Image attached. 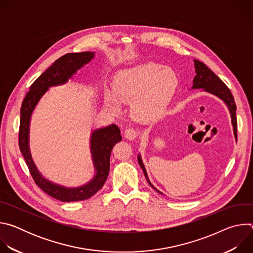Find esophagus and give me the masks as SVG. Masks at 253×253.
I'll use <instances>...</instances> for the list:
<instances>
[{
	"instance_id": "1",
	"label": "esophagus",
	"mask_w": 253,
	"mask_h": 253,
	"mask_svg": "<svg viewBox=\"0 0 253 253\" xmlns=\"http://www.w3.org/2000/svg\"><path fill=\"white\" fill-rule=\"evenodd\" d=\"M124 135H125V138L128 140H135L138 136V133L134 128H127L124 132Z\"/></svg>"
}]
</instances>
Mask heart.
I'll list each match as a JSON object with an SVG mask.
<instances>
[{
  "instance_id": "obj_1",
  "label": "heart",
  "mask_w": 253,
  "mask_h": 253,
  "mask_svg": "<svg viewBox=\"0 0 253 253\" xmlns=\"http://www.w3.org/2000/svg\"><path fill=\"white\" fill-rule=\"evenodd\" d=\"M177 85V75L171 68L155 62L142 63L118 72L113 90L104 92V103L113 112H119L121 102H133L134 116L149 122L165 112Z\"/></svg>"
}]
</instances>
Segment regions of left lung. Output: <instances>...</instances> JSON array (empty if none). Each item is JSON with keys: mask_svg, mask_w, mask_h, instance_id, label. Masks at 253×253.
Masks as SVG:
<instances>
[{"mask_svg": "<svg viewBox=\"0 0 253 253\" xmlns=\"http://www.w3.org/2000/svg\"><path fill=\"white\" fill-rule=\"evenodd\" d=\"M194 66H195V72H196V76L193 79V86L192 89H203L204 91L211 93L215 96H217L220 98L228 107L230 115H231V122L233 125V132L235 139L237 140V120H236V105L234 102V98L228 89V87L222 82V80L217 76L215 75L213 72L202 62L198 60H194ZM138 162L140 167L143 170L144 175L146 177V180L148 181L149 185L155 189L158 193L162 194L159 190H157L150 182V180L148 178L147 172L145 167L143 165L142 159L140 155H138Z\"/></svg>", "mask_w": 253, "mask_h": 253, "instance_id": "left-lung-1", "label": "left lung"}]
</instances>
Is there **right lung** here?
<instances>
[{
    "mask_svg": "<svg viewBox=\"0 0 253 253\" xmlns=\"http://www.w3.org/2000/svg\"><path fill=\"white\" fill-rule=\"evenodd\" d=\"M93 52L68 53L56 60L51 67L36 80L30 87L21 107L19 147L26 160L30 173L44 192L63 202L86 200L97 193L106 182L110 169V155L116 143L122 140L120 129L112 124L92 132L91 153L96 174L91 181L76 188H67L55 184L44 178L32 160L29 148V126L31 115L41 97L50 87L65 84L76 72L94 58Z\"/></svg>",
    "mask_w": 253,
    "mask_h": 253,
    "instance_id": "obj_1",
    "label": "right lung"
}]
</instances>
